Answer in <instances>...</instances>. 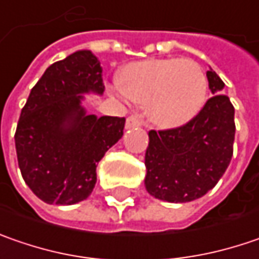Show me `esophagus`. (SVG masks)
<instances>
[{
	"label": "esophagus",
	"mask_w": 259,
	"mask_h": 259,
	"mask_svg": "<svg viewBox=\"0 0 259 259\" xmlns=\"http://www.w3.org/2000/svg\"><path fill=\"white\" fill-rule=\"evenodd\" d=\"M142 126V118L139 114H132L126 120V129H136Z\"/></svg>",
	"instance_id": "obj_1"
}]
</instances>
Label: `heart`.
I'll use <instances>...</instances> for the list:
<instances>
[{
	"instance_id": "1",
	"label": "heart",
	"mask_w": 259,
	"mask_h": 259,
	"mask_svg": "<svg viewBox=\"0 0 259 259\" xmlns=\"http://www.w3.org/2000/svg\"><path fill=\"white\" fill-rule=\"evenodd\" d=\"M121 93L145 103L146 116L158 127L186 124L203 108L207 76L191 59H146L126 65L118 75Z\"/></svg>"
}]
</instances>
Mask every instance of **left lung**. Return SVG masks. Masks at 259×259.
Masks as SVG:
<instances>
[{
	"label": "left lung",
	"mask_w": 259,
	"mask_h": 259,
	"mask_svg": "<svg viewBox=\"0 0 259 259\" xmlns=\"http://www.w3.org/2000/svg\"><path fill=\"white\" fill-rule=\"evenodd\" d=\"M213 97L187 124L151 130L145 155L146 191L169 203H187L203 197L218 184L229 166L235 141V108L219 94L225 82L207 71Z\"/></svg>",
	"instance_id": "8db88e82"
}]
</instances>
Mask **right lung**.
Here are the masks:
<instances>
[{
    "mask_svg": "<svg viewBox=\"0 0 259 259\" xmlns=\"http://www.w3.org/2000/svg\"><path fill=\"white\" fill-rule=\"evenodd\" d=\"M103 96V68L91 51L51 65L30 91L16 130L23 180L48 204L71 206L93 193L97 163L123 136L124 117L88 114L84 94Z\"/></svg>",
    "mask_w": 259,
    "mask_h": 259,
    "instance_id": "add662e5",
    "label": "right lung"
}]
</instances>
